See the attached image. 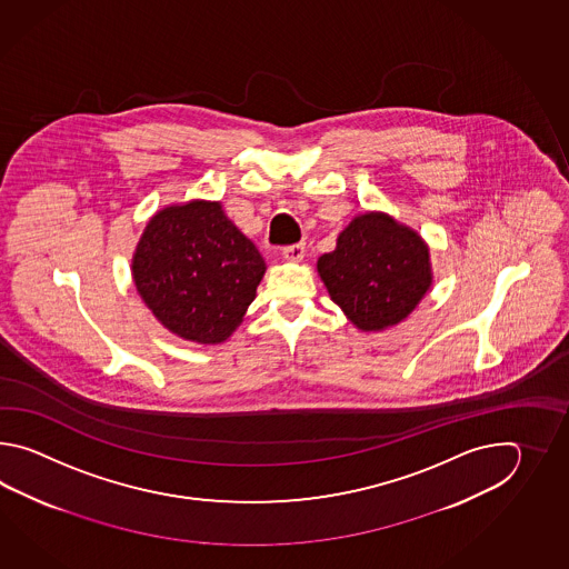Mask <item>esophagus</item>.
<instances>
[{"label": "esophagus", "instance_id": "esophagus-1", "mask_svg": "<svg viewBox=\"0 0 569 569\" xmlns=\"http://www.w3.org/2000/svg\"><path fill=\"white\" fill-rule=\"evenodd\" d=\"M282 258L289 260V262H301L302 258H305V246L302 243H292V246L282 248Z\"/></svg>", "mask_w": 569, "mask_h": 569}]
</instances>
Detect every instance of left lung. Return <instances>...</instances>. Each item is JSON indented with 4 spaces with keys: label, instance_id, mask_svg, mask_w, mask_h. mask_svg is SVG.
Wrapping results in <instances>:
<instances>
[{
    "label": "left lung",
    "instance_id": "8db88e82",
    "mask_svg": "<svg viewBox=\"0 0 569 569\" xmlns=\"http://www.w3.org/2000/svg\"><path fill=\"white\" fill-rule=\"evenodd\" d=\"M331 301L360 331L399 326L433 284L429 246L385 211H366L338 236L336 250L317 260Z\"/></svg>",
    "mask_w": 569,
    "mask_h": 569
}]
</instances>
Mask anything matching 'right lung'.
Returning <instances> with one entry per match:
<instances>
[{
	"instance_id": "obj_1",
	"label": "right lung",
	"mask_w": 569,
	"mask_h": 569,
	"mask_svg": "<svg viewBox=\"0 0 569 569\" xmlns=\"http://www.w3.org/2000/svg\"><path fill=\"white\" fill-rule=\"evenodd\" d=\"M264 272V258L221 201L203 199L157 211L132 258L146 307L170 333L201 346L223 343L240 327Z\"/></svg>"
}]
</instances>
